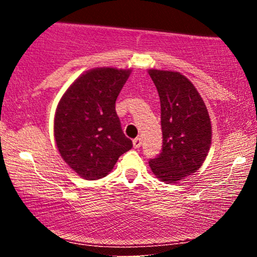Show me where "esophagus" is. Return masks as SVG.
<instances>
[{"label":"esophagus","instance_id":"1","mask_svg":"<svg viewBox=\"0 0 257 257\" xmlns=\"http://www.w3.org/2000/svg\"><path fill=\"white\" fill-rule=\"evenodd\" d=\"M141 138H135L134 140H133V146H134V149H139V147L141 146Z\"/></svg>","mask_w":257,"mask_h":257}]
</instances>
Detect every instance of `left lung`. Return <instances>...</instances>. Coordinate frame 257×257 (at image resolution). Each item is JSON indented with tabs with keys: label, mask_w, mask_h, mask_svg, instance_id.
Listing matches in <instances>:
<instances>
[{
	"label": "left lung",
	"mask_w": 257,
	"mask_h": 257,
	"mask_svg": "<svg viewBox=\"0 0 257 257\" xmlns=\"http://www.w3.org/2000/svg\"><path fill=\"white\" fill-rule=\"evenodd\" d=\"M161 100L163 147L150 159L151 170L175 182L202 167L211 144V124L204 101L194 85L179 72L150 70Z\"/></svg>",
	"instance_id": "left-lung-1"
}]
</instances>
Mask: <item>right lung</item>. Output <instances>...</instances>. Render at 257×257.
Here are the masks:
<instances>
[{
	"label": "right lung",
	"mask_w": 257,
	"mask_h": 257,
	"mask_svg": "<svg viewBox=\"0 0 257 257\" xmlns=\"http://www.w3.org/2000/svg\"><path fill=\"white\" fill-rule=\"evenodd\" d=\"M129 73L112 67L90 70L73 82L59 102L54 119L58 150L82 178H104L133 147L116 112L117 96Z\"/></svg>",
	"instance_id": "add662e5"
}]
</instances>
